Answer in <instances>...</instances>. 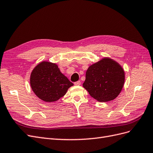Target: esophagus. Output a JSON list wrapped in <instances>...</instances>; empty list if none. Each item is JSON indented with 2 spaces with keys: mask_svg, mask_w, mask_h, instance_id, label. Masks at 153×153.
Instances as JSON below:
<instances>
[{
  "mask_svg": "<svg viewBox=\"0 0 153 153\" xmlns=\"http://www.w3.org/2000/svg\"><path fill=\"white\" fill-rule=\"evenodd\" d=\"M80 84H81L80 81H77V82H75V83H74V84H75V85H80Z\"/></svg>",
  "mask_w": 153,
  "mask_h": 153,
  "instance_id": "1",
  "label": "esophagus"
}]
</instances>
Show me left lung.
Here are the masks:
<instances>
[{"instance_id": "8db88e82", "label": "left lung", "mask_w": 153, "mask_h": 153, "mask_svg": "<svg viewBox=\"0 0 153 153\" xmlns=\"http://www.w3.org/2000/svg\"><path fill=\"white\" fill-rule=\"evenodd\" d=\"M124 83L122 67L112 59L105 58L88 68L83 87L95 100L106 102L119 94Z\"/></svg>"}]
</instances>
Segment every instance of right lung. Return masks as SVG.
Wrapping results in <instances>:
<instances>
[{"mask_svg":"<svg viewBox=\"0 0 153 153\" xmlns=\"http://www.w3.org/2000/svg\"><path fill=\"white\" fill-rule=\"evenodd\" d=\"M30 84L35 94L46 102L58 100L73 85L57 64L50 62H42L36 66L31 73Z\"/></svg>","mask_w":153,"mask_h":153,"instance_id":"add662e5","label":"right lung"}]
</instances>
